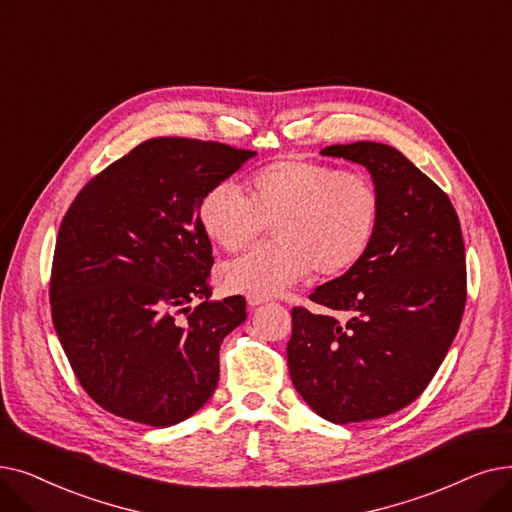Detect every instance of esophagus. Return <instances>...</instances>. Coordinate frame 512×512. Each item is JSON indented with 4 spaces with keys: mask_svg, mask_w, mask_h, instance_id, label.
I'll return each mask as SVG.
<instances>
[{
    "mask_svg": "<svg viewBox=\"0 0 512 512\" xmlns=\"http://www.w3.org/2000/svg\"><path fill=\"white\" fill-rule=\"evenodd\" d=\"M247 303H249V307H257V305L268 303V297H257V295H249V297H247Z\"/></svg>",
    "mask_w": 512,
    "mask_h": 512,
    "instance_id": "34e87169",
    "label": "esophagus"
}]
</instances>
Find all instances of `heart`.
<instances>
[{
  "instance_id": "obj_1",
  "label": "heart",
  "mask_w": 512,
  "mask_h": 512,
  "mask_svg": "<svg viewBox=\"0 0 512 512\" xmlns=\"http://www.w3.org/2000/svg\"><path fill=\"white\" fill-rule=\"evenodd\" d=\"M196 219L226 253L249 249L272 224L276 242L224 268L232 291L270 297L314 268L322 278L351 272L379 230L381 194L366 173L282 159L249 177L247 196L232 182L207 188L198 198Z\"/></svg>"
}]
</instances>
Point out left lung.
<instances>
[{
	"label": "left lung",
	"mask_w": 512,
	"mask_h": 512,
	"mask_svg": "<svg viewBox=\"0 0 512 512\" xmlns=\"http://www.w3.org/2000/svg\"><path fill=\"white\" fill-rule=\"evenodd\" d=\"M322 154L364 165L381 194L370 251L309 295L324 311L293 309L286 345L305 404L347 425L402 410L431 383L462 320L464 242L448 194L397 148L353 142Z\"/></svg>",
	"instance_id": "obj_1"
}]
</instances>
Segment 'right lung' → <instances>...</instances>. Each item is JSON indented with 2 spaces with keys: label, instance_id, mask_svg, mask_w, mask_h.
Returning <instances> with one entry per match:
<instances>
[{
  "label": "right lung",
  "instance_id": "right-lung-1",
  "mask_svg": "<svg viewBox=\"0 0 512 512\" xmlns=\"http://www.w3.org/2000/svg\"><path fill=\"white\" fill-rule=\"evenodd\" d=\"M255 154L188 138L146 140L66 211L52 263V320L81 387L104 410L171 427L213 395L221 341L247 318V301H209L213 249L196 205Z\"/></svg>",
  "mask_w": 512,
  "mask_h": 512
}]
</instances>
